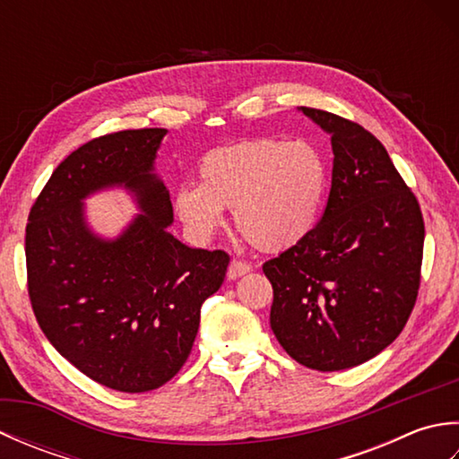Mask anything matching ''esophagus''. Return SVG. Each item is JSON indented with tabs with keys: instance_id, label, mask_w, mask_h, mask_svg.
Segmentation results:
<instances>
[{
	"instance_id": "esophagus-1",
	"label": "esophagus",
	"mask_w": 459,
	"mask_h": 459,
	"mask_svg": "<svg viewBox=\"0 0 459 459\" xmlns=\"http://www.w3.org/2000/svg\"><path fill=\"white\" fill-rule=\"evenodd\" d=\"M250 272V264L248 262H242V260H230V266H229V272H227V276L230 278V280H237V278H240V276H245V274H248Z\"/></svg>"
}]
</instances>
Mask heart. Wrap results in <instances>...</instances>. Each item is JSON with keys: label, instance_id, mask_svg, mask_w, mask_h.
<instances>
[{"label": "heart", "instance_id": "b5f03b06", "mask_svg": "<svg viewBox=\"0 0 459 459\" xmlns=\"http://www.w3.org/2000/svg\"><path fill=\"white\" fill-rule=\"evenodd\" d=\"M325 191V163L307 142L252 140L209 152L197 187L183 185L175 211L193 237L209 238L232 209L237 230L262 252L296 247L316 227Z\"/></svg>", "mask_w": 459, "mask_h": 459}]
</instances>
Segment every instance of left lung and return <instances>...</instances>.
I'll list each match as a JSON object with an SVG mask.
<instances>
[{"instance_id":"8db88e82","label":"left lung","mask_w":459,"mask_h":459,"mask_svg":"<svg viewBox=\"0 0 459 459\" xmlns=\"http://www.w3.org/2000/svg\"><path fill=\"white\" fill-rule=\"evenodd\" d=\"M301 112L331 134L329 199L309 235L262 270L280 345L327 373L365 363L401 335L420 288L424 219L373 134L325 110Z\"/></svg>"}]
</instances>
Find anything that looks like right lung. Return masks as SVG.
<instances>
[{
	"mask_svg": "<svg viewBox=\"0 0 459 459\" xmlns=\"http://www.w3.org/2000/svg\"><path fill=\"white\" fill-rule=\"evenodd\" d=\"M163 128L122 130L81 145L53 171L25 229L27 290L45 337L94 383L148 393L187 360L201 306L230 256L189 248L168 230L169 191L153 173ZM110 184L144 211L116 241L85 227L82 199Z\"/></svg>",
	"mask_w": 459,
	"mask_h": 459,
	"instance_id": "add662e5",
	"label": "right lung"
}]
</instances>
